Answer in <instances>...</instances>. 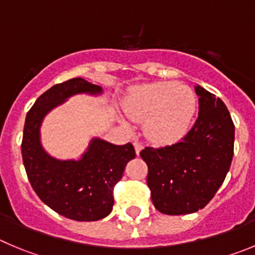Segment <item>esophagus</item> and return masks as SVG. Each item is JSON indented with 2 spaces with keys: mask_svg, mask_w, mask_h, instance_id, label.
I'll use <instances>...</instances> for the list:
<instances>
[{
  "mask_svg": "<svg viewBox=\"0 0 255 255\" xmlns=\"http://www.w3.org/2000/svg\"><path fill=\"white\" fill-rule=\"evenodd\" d=\"M142 148H143V146H142L139 142H134V149H135V153H137V156H138L139 152L142 151Z\"/></svg>",
  "mask_w": 255,
  "mask_h": 255,
  "instance_id": "esophagus-1",
  "label": "esophagus"
}]
</instances>
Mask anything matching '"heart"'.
<instances>
[{"label": "heart", "instance_id": "1", "mask_svg": "<svg viewBox=\"0 0 255 255\" xmlns=\"http://www.w3.org/2000/svg\"><path fill=\"white\" fill-rule=\"evenodd\" d=\"M196 94L177 82H156L133 88L123 109L134 122H146L144 133L156 143H172L189 132L196 113Z\"/></svg>", "mask_w": 255, "mask_h": 255}]
</instances>
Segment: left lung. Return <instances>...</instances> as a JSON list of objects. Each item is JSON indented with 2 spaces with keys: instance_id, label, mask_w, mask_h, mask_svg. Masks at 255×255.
<instances>
[{
  "instance_id": "left-lung-1",
  "label": "left lung",
  "mask_w": 255,
  "mask_h": 255,
  "mask_svg": "<svg viewBox=\"0 0 255 255\" xmlns=\"http://www.w3.org/2000/svg\"><path fill=\"white\" fill-rule=\"evenodd\" d=\"M194 88L199 97L194 127L171 146L141 151L152 203L167 215L205 208L224 182L234 154L235 127L227 106L203 87Z\"/></svg>"
}]
</instances>
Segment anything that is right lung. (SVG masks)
<instances>
[{
    "mask_svg": "<svg viewBox=\"0 0 255 255\" xmlns=\"http://www.w3.org/2000/svg\"><path fill=\"white\" fill-rule=\"evenodd\" d=\"M79 94L99 97L103 88L75 78L40 95L26 116L21 152L28 181L42 203L65 218L97 221L111 214L114 185L135 152L133 144L118 146L101 137H93L78 160H60L44 148L40 133L44 118Z\"/></svg>",
    "mask_w": 255,
    "mask_h": 255,
    "instance_id": "add662e5",
    "label": "right lung"
}]
</instances>
